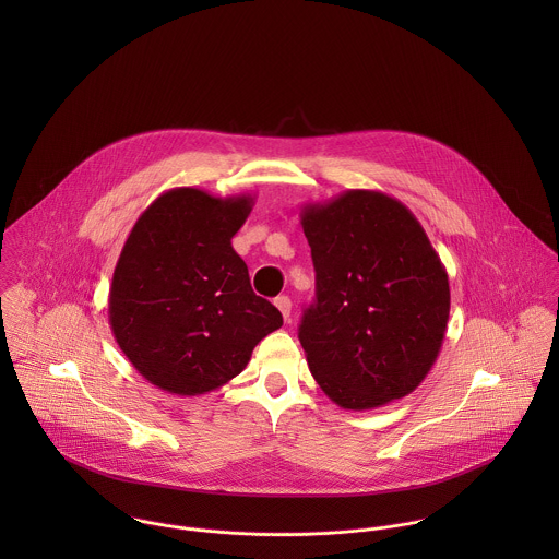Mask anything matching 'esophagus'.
<instances>
[{"instance_id":"obj_1","label":"esophagus","mask_w":559,"mask_h":559,"mask_svg":"<svg viewBox=\"0 0 559 559\" xmlns=\"http://www.w3.org/2000/svg\"><path fill=\"white\" fill-rule=\"evenodd\" d=\"M275 308L282 312L284 320H290V310H293V301L286 297V295H280L275 301Z\"/></svg>"}]
</instances>
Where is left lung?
<instances>
[{"label": "left lung", "instance_id": "8db88e82", "mask_svg": "<svg viewBox=\"0 0 559 559\" xmlns=\"http://www.w3.org/2000/svg\"><path fill=\"white\" fill-rule=\"evenodd\" d=\"M317 299L299 340L342 408L404 399L426 379L450 319L448 271L415 215L383 191L348 189L301 209Z\"/></svg>", "mask_w": 559, "mask_h": 559}]
</instances>
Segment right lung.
<instances>
[{
    "mask_svg": "<svg viewBox=\"0 0 559 559\" xmlns=\"http://www.w3.org/2000/svg\"><path fill=\"white\" fill-rule=\"evenodd\" d=\"M253 200L176 187L160 193L124 240L109 288L111 333L133 368L167 394L219 390L284 322L251 290L233 247Z\"/></svg>",
    "mask_w": 559,
    "mask_h": 559,
    "instance_id": "add662e5",
    "label": "right lung"
}]
</instances>
